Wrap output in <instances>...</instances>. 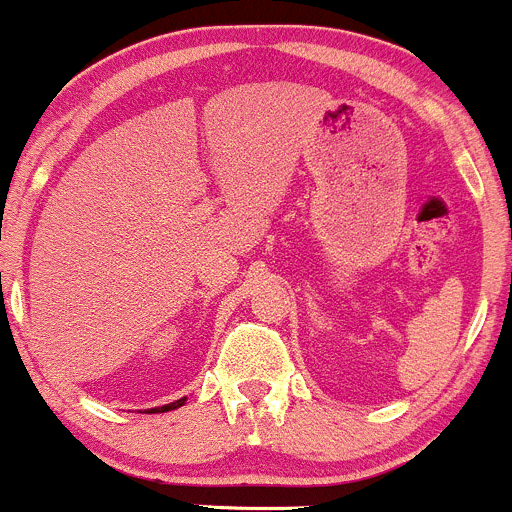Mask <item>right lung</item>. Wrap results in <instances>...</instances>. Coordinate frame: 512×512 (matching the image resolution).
Segmentation results:
<instances>
[{
	"mask_svg": "<svg viewBox=\"0 0 512 512\" xmlns=\"http://www.w3.org/2000/svg\"><path fill=\"white\" fill-rule=\"evenodd\" d=\"M186 403V398H179V401L174 403H166V406H159V408H151L154 413H164V411H176V408H181Z\"/></svg>",
	"mask_w": 512,
	"mask_h": 512,
	"instance_id": "1",
	"label": "right lung"
}]
</instances>
